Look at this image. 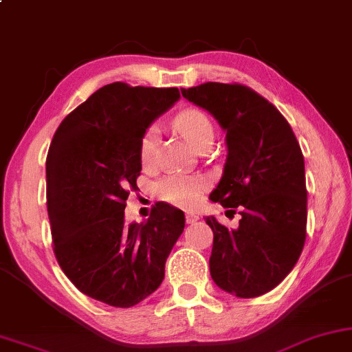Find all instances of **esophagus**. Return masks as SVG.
<instances>
[{
	"instance_id": "34e87169",
	"label": "esophagus",
	"mask_w": 352,
	"mask_h": 352,
	"mask_svg": "<svg viewBox=\"0 0 352 352\" xmlns=\"http://www.w3.org/2000/svg\"><path fill=\"white\" fill-rule=\"evenodd\" d=\"M186 223H195V222H198L199 220V215L198 214H195V212H186Z\"/></svg>"
}]
</instances>
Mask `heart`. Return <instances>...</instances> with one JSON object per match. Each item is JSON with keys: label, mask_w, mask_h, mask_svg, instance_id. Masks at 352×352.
I'll use <instances>...</instances> for the list:
<instances>
[{"label": "heart", "mask_w": 352, "mask_h": 352, "mask_svg": "<svg viewBox=\"0 0 352 352\" xmlns=\"http://www.w3.org/2000/svg\"><path fill=\"white\" fill-rule=\"evenodd\" d=\"M173 129L182 133L193 148L208 137H214V127L208 116L198 109H186L173 119ZM156 153V130L149 129L140 140V162L143 167H151ZM208 182L199 175H168L156 186L157 196L177 208L193 209L201 203Z\"/></svg>", "instance_id": "b5f03b06"}]
</instances>
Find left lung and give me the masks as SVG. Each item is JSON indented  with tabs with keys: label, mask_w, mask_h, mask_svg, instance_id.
<instances>
[{
	"label": "left lung",
	"mask_w": 352,
	"mask_h": 352,
	"mask_svg": "<svg viewBox=\"0 0 352 352\" xmlns=\"http://www.w3.org/2000/svg\"><path fill=\"white\" fill-rule=\"evenodd\" d=\"M182 95L225 132L227 159L210 199L241 208L240 225L230 230L206 217L214 232L210 277L238 298L261 296L283 282L306 241L301 148L277 107L248 87L209 82Z\"/></svg>",
	"instance_id": "left-lung-1"
}]
</instances>
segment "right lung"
Returning a JSON list of instances; mask_svg holds the SVG:
<instances>
[{"instance_id": "add662e5", "label": "right lung", "mask_w": 352, "mask_h": 352, "mask_svg": "<svg viewBox=\"0 0 352 352\" xmlns=\"http://www.w3.org/2000/svg\"><path fill=\"white\" fill-rule=\"evenodd\" d=\"M180 100L179 88L101 87L56 130L46 157L54 254L83 294L132 307L164 280L185 228L184 210L156 204L144 222H125L129 188L142 170L140 140Z\"/></svg>"}]
</instances>
